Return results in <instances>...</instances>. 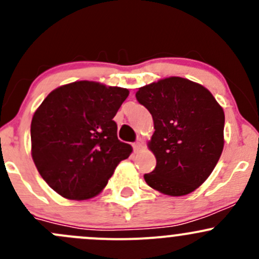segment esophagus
<instances>
[{
	"mask_svg": "<svg viewBox=\"0 0 259 259\" xmlns=\"http://www.w3.org/2000/svg\"><path fill=\"white\" fill-rule=\"evenodd\" d=\"M133 148H134V151L135 153H139V151H142L143 149H144V146H143V142H137L133 144Z\"/></svg>",
	"mask_w": 259,
	"mask_h": 259,
	"instance_id": "1",
	"label": "esophagus"
}]
</instances>
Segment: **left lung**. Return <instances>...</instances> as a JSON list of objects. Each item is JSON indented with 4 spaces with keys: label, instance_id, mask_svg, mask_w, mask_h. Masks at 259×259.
Listing matches in <instances>:
<instances>
[{
    "label": "left lung",
    "instance_id": "1",
    "mask_svg": "<svg viewBox=\"0 0 259 259\" xmlns=\"http://www.w3.org/2000/svg\"><path fill=\"white\" fill-rule=\"evenodd\" d=\"M137 99L153 116L148 148L156 166L145 174L153 189L182 197L194 192L215 168L224 146V111L207 88L170 76L142 86Z\"/></svg>",
    "mask_w": 259,
    "mask_h": 259
}]
</instances>
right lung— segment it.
I'll return each instance as SVG.
<instances>
[{"label":"right lung","mask_w":259,"mask_h":259,"mask_svg":"<svg viewBox=\"0 0 259 259\" xmlns=\"http://www.w3.org/2000/svg\"><path fill=\"white\" fill-rule=\"evenodd\" d=\"M129 90L75 81L52 90L33 113L31 155L57 194L88 200L103 192L132 145L117 139L114 116Z\"/></svg>","instance_id":"add662e5"}]
</instances>
